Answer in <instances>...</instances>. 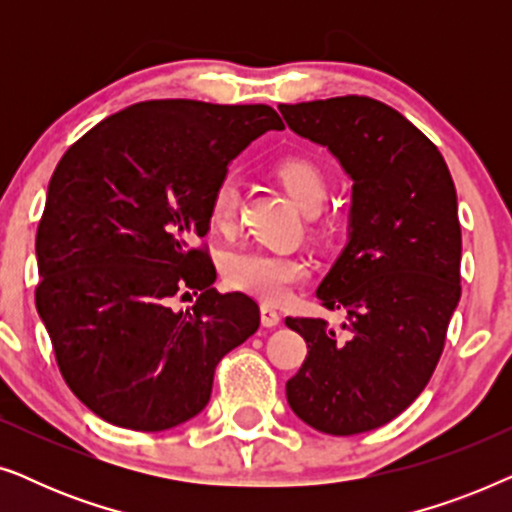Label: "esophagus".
Here are the masks:
<instances>
[{"mask_svg":"<svg viewBox=\"0 0 512 512\" xmlns=\"http://www.w3.org/2000/svg\"><path fill=\"white\" fill-rule=\"evenodd\" d=\"M261 321H263V326L272 328L282 321V314H279L272 305H261Z\"/></svg>","mask_w":512,"mask_h":512,"instance_id":"34e87169","label":"esophagus"}]
</instances>
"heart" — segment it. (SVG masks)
<instances>
[{"label": "heart", "instance_id": "heart-1", "mask_svg": "<svg viewBox=\"0 0 512 512\" xmlns=\"http://www.w3.org/2000/svg\"><path fill=\"white\" fill-rule=\"evenodd\" d=\"M275 172L303 212H319L328 198V179L314 160L286 156L279 160ZM237 209H240V179L235 172H226L216 181L209 198V221L216 230L226 233L233 228ZM305 275L307 265L300 258L265 249L235 251L223 263V277L233 289L251 293L265 303H282Z\"/></svg>", "mask_w": 512, "mask_h": 512}]
</instances>
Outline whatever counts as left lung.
<instances>
[{"label": "left lung", "instance_id": "1", "mask_svg": "<svg viewBox=\"0 0 512 512\" xmlns=\"http://www.w3.org/2000/svg\"><path fill=\"white\" fill-rule=\"evenodd\" d=\"M293 132L328 146L352 177V233L319 284L345 310V338L324 319L286 317L307 356L286 401L331 436L373 431L429 384L461 298L457 191L436 144L363 95L279 104Z\"/></svg>", "mask_w": 512, "mask_h": 512}]
</instances>
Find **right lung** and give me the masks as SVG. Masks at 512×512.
<instances>
[{
    "mask_svg": "<svg viewBox=\"0 0 512 512\" xmlns=\"http://www.w3.org/2000/svg\"><path fill=\"white\" fill-rule=\"evenodd\" d=\"M268 104L149 100L104 118L55 167L37 228L39 317L67 387L104 422L165 431L198 415L214 370L258 331L244 293L214 289L209 198ZM193 290L184 313L171 307Z\"/></svg>",
    "mask_w": 512,
    "mask_h": 512,
    "instance_id": "right-lung-1",
    "label": "right lung"
}]
</instances>
